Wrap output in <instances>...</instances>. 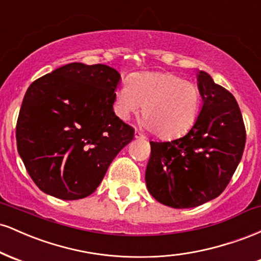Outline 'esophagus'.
<instances>
[{
  "label": "esophagus",
  "instance_id": "34e87169",
  "mask_svg": "<svg viewBox=\"0 0 261 261\" xmlns=\"http://www.w3.org/2000/svg\"><path fill=\"white\" fill-rule=\"evenodd\" d=\"M135 139H145V136L139 130H135Z\"/></svg>",
  "mask_w": 261,
  "mask_h": 261
}]
</instances>
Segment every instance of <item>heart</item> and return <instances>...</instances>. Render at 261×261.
I'll use <instances>...</instances> for the list:
<instances>
[{"label":"heart","instance_id":"heart-1","mask_svg":"<svg viewBox=\"0 0 261 261\" xmlns=\"http://www.w3.org/2000/svg\"><path fill=\"white\" fill-rule=\"evenodd\" d=\"M142 125L161 139H176L195 125L201 94L194 83L172 72H143L124 81L115 93L114 109L122 120L142 109Z\"/></svg>","mask_w":261,"mask_h":261}]
</instances>
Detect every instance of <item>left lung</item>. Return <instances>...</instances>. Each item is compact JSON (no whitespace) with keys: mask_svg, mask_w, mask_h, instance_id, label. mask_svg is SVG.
<instances>
[{"mask_svg":"<svg viewBox=\"0 0 261 261\" xmlns=\"http://www.w3.org/2000/svg\"><path fill=\"white\" fill-rule=\"evenodd\" d=\"M202 107L191 130L170 142H149L146 185L158 202L190 208L214 200L226 189L242 160L245 127L236 98L197 72Z\"/></svg>","mask_w":261,"mask_h":261,"instance_id":"left-lung-1","label":"left lung"}]
</instances>
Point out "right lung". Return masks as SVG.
I'll use <instances>...</instances> for the list:
<instances>
[{
	"label": "right lung",
	"instance_id": "right-lung-1",
	"mask_svg": "<svg viewBox=\"0 0 261 261\" xmlns=\"http://www.w3.org/2000/svg\"><path fill=\"white\" fill-rule=\"evenodd\" d=\"M121 76L107 65L72 62L27 89L18 116V153L37 187L79 200L99 187L110 163L134 139L115 115Z\"/></svg>",
	"mask_w": 261,
	"mask_h": 261
}]
</instances>
